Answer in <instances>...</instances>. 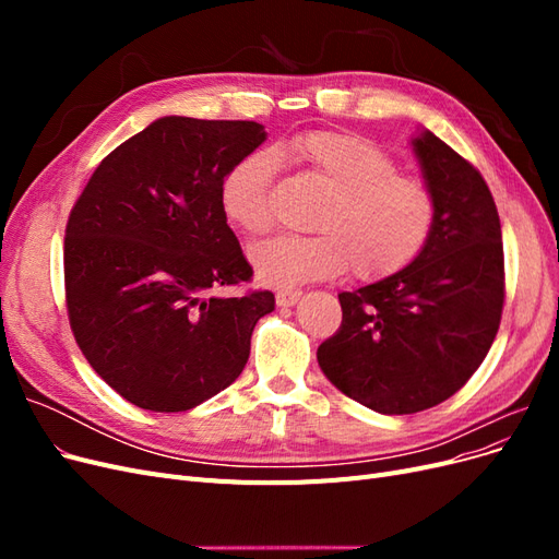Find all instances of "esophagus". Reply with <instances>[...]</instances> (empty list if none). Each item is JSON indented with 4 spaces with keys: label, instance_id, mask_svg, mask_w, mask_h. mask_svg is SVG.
Here are the masks:
<instances>
[{
    "label": "esophagus",
    "instance_id": "34e87169",
    "mask_svg": "<svg viewBox=\"0 0 559 559\" xmlns=\"http://www.w3.org/2000/svg\"><path fill=\"white\" fill-rule=\"evenodd\" d=\"M300 292L298 289H280L277 292V296H275V300H277V306L280 308H294L296 302L300 300Z\"/></svg>",
    "mask_w": 559,
    "mask_h": 559
}]
</instances>
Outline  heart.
Masks as SVG:
<instances>
[{
	"label": "heart",
	"mask_w": 559,
	"mask_h": 559,
	"mask_svg": "<svg viewBox=\"0 0 559 559\" xmlns=\"http://www.w3.org/2000/svg\"><path fill=\"white\" fill-rule=\"evenodd\" d=\"M329 193L314 216L319 235H280L251 249V265L267 286H296L349 275L370 282L408 267L425 251L436 198L417 177L399 175L396 160L361 134L317 130L282 146ZM277 156L259 148L235 163L218 189L224 216L247 235L275 224Z\"/></svg>",
	"instance_id": "obj_1"
}]
</instances>
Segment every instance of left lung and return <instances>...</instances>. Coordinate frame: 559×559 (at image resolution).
Here are the masks:
<instances>
[{"mask_svg": "<svg viewBox=\"0 0 559 559\" xmlns=\"http://www.w3.org/2000/svg\"><path fill=\"white\" fill-rule=\"evenodd\" d=\"M411 144L436 198L431 238L408 267L337 294L343 324L317 349L331 384L382 415H413L460 392L503 308L501 224L485 179L427 128Z\"/></svg>", "mask_w": 559, "mask_h": 559, "instance_id": "1", "label": "left lung"}]
</instances>
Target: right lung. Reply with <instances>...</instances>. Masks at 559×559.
I'll return each mask as SVG.
<instances>
[{"label": "right lung", "mask_w": 559, "mask_h": 559, "mask_svg": "<svg viewBox=\"0 0 559 559\" xmlns=\"http://www.w3.org/2000/svg\"><path fill=\"white\" fill-rule=\"evenodd\" d=\"M267 138L253 121L163 116L97 165L64 230L67 312L114 392L181 413L224 392L275 296H214L251 277L218 202L230 167Z\"/></svg>", "instance_id": "1"}]
</instances>
